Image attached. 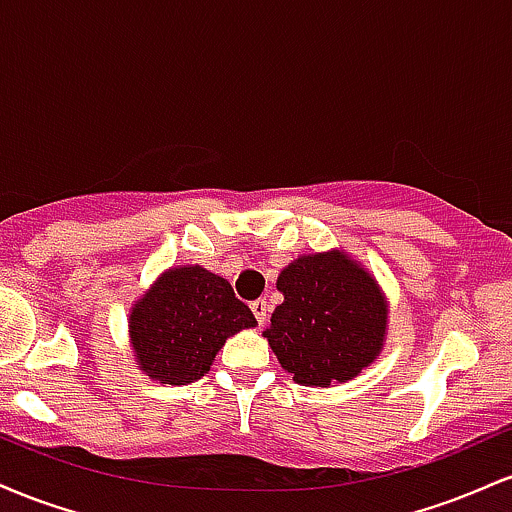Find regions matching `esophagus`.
Masks as SVG:
<instances>
[{"label":"esophagus","instance_id":"34e87169","mask_svg":"<svg viewBox=\"0 0 512 512\" xmlns=\"http://www.w3.org/2000/svg\"><path fill=\"white\" fill-rule=\"evenodd\" d=\"M250 308H252V313H255L257 322H260V325H264V322H267V315H269L267 301H264V298H257V301L250 303Z\"/></svg>","mask_w":512,"mask_h":512}]
</instances>
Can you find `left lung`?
<instances>
[{"label":"left lung","mask_w":512,"mask_h":512,"mask_svg":"<svg viewBox=\"0 0 512 512\" xmlns=\"http://www.w3.org/2000/svg\"><path fill=\"white\" fill-rule=\"evenodd\" d=\"M272 325L262 332L298 385L332 387L361 375L387 339V296L344 250L298 255L281 269Z\"/></svg>","instance_id":"left-lung-1"}]
</instances>
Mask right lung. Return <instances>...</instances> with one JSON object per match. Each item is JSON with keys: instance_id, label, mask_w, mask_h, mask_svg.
Masks as SVG:
<instances>
[{"instance_id": "1", "label": "right lung", "mask_w": 512, "mask_h": 512, "mask_svg": "<svg viewBox=\"0 0 512 512\" xmlns=\"http://www.w3.org/2000/svg\"><path fill=\"white\" fill-rule=\"evenodd\" d=\"M127 322L137 368L163 385L195 383L228 337L257 325L231 284L199 264L166 269L132 303Z\"/></svg>"}]
</instances>
